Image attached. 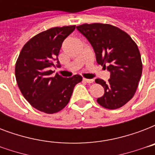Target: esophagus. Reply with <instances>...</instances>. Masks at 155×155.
<instances>
[{
	"label": "esophagus",
	"mask_w": 155,
	"mask_h": 155,
	"mask_svg": "<svg viewBox=\"0 0 155 155\" xmlns=\"http://www.w3.org/2000/svg\"><path fill=\"white\" fill-rule=\"evenodd\" d=\"M84 82H86V83H87V84H91V83H93V81H94V80H90V79H84Z\"/></svg>",
	"instance_id": "obj_1"
}]
</instances>
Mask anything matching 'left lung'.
Returning a JSON list of instances; mask_svg holds the SVG:
<instances>
[{
  "instance_id": "obj_1",
  "label": "left lung",
  "mask_w": 155,
  "mask_h": 155,
  "mask_svg": "<svg viewBox=\"0 0 155 155\" xmlns=\"http://www.w3.org/2000/svg\"><path fill=\"white\" fill-rule=\"evenodd\" d=\"M94 49L98 64L110 71L108 82L95 80L104 88L100 105L117 109L134 96L142 72V63L136 42L127 33L109 24L92 23L76 26Z\"/></svg>"
}]
</instances>
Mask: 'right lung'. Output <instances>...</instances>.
Returning <instances> with one entry per match:
<instances>
[{
  "instance_id": "right-lung-1",
  "label": "right lung",
  "mask_w": 155,
  "mask_h": 155,
  "mask_svg": "<svg viewBox=\"0 0 155 155\" xmlns=\"http://www.w3.org/2000/svg\"><path fill=\"white\" fill-rule=\"evenodd\" d=\"M75 25L54 27L35 35L21 51L15 65V76L23 97L38 111L52 114L68 104L75 84L82 76L63 78L58 73L52 76L54 61L63 40L71 34ZM58 63V61L57 62Z\"/></svg>"
}]
</instances>
